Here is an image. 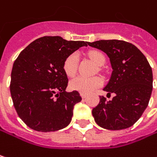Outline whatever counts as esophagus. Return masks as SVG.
<instances>
[{
	"instance_id": "obj_1",
	"label": "esophagus",
	"mask_w": 157,
	"mask_h": 157,
	"mask_svg": "<svg viewBox=\"0 0 157 157\" xmlns=\"http://www.w3.org/2000/svg\"><path fill=\"white\" fill-rule=\"evenodd\" d=\"M80 96H81V97L84 99V98H86V94H83V93H81V94H80Z\"/></svg>"
}]
</instances>
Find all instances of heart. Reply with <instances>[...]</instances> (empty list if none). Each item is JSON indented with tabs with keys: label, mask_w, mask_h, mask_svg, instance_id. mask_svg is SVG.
Returning <instances> with one entry per match:
<instances>
[{
	"label": "heart",
	"mask_w": 157,
	"mask_h": 157,
	"mask_svg": "<svg viewBox=\"0 0 157 157\" xmlns=\"http://www.w3.org/2000/svg\"><path fill=\"white\" fill-rule=\"evenodd\" d=\"M88 56L95 64L99 66L103 65L105 62V55L98 51L89 52ZM78 61V54L75 52L70 54L65 59V61L63 62V71L68 77H73L76 74ZM102 84H103V81L99 77L86 78V77L78 76L71 79L70 83V86L71 89L75 91H78L83 94H89L90 92L95 90V88L101 86Z\"/></svg>",
	"instance_id": "obj_1"
}]
</instances>
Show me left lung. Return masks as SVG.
Wrapping results in <instances>:
<instances>
[{
    "label": "left lung",
    "instance_id": "obj_1",
    "mask_svg": "<svg viewBox=\"0 0 157 157\" xmlns=\"http://www.w3.org/2000/svg\"><path fill=\"white\" fill-rule=\"evenodd\" d=\"M88 45L103 51L113 69L104 91L114 93L111 101L100 97L92 110L102 128L119 130L131 127L148 105L153 89V72L145 55L134 44L121 40H100Z\"/></svg>",
    "mask_w": 157,
    "mask_h": 157
}]
</instances>
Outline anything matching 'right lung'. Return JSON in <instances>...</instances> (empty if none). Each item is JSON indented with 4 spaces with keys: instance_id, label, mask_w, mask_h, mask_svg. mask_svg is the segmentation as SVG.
I'll return each mask as SVG.
<instances>
[{
    "instance_id": "right-lung-1",
    "label": "right lung",
    "mask_w": 157,
    "mask_h": 157,
    "mask_svg": "<svg viewBox=\"0 0 157 157\" xmlns=\"http://www.w3.org/2000/svg\"><path fill=\"white\" fill-rule=\"evenodd\" d=\"M88 42L44 36L33 41L13 63L10 95L19 118L30 129L49 132L66 128L74 105L81 101L78 91L66 92L65 59Z\"/></svg>"
}]
</instances>
